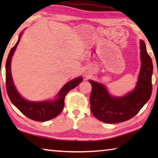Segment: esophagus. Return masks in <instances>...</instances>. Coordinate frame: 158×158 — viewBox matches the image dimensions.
Segmentation results:
<instances>
[{"instance_id":"esophagus-1","label":"esophagus","mask_w":158,"mask_h":158,"mask_svg":"<svg viewBox=\"0 0 158 158\" xmlns=\"http://www.w3.org/2000/svg\"><path fill=\"white\" fill-rule=\"evenodd\" d=\"M84 75H85V76H87V75H88V72H86V71H85V72H84Z\"/></svg>"}]
</instances>
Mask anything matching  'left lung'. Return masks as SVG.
<instances>
[{
    "mask_svg": "<svg viewBox=\"0 0 158 158\" xmlns=\"http://www.w3.org/2000/svg\"><path fill=\"white\" fill-rule=\"evenodd\" d=\"M141 66L135 89L123 97H114L105 85L89 80L92 85L90 110L96 118L106 123L126 121L137 114L149 100L152 93L153 63L145 42L140 41Z\"/></svg>",
    "mask_w": 158,
    "mask_h": 158,
    "instance_id": "left-lung-1",
    "label": "left lung"
}]
</instances>
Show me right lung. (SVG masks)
I'll list each match as a JSON object with an SVG mask.
<instances>
[{
    "label": "right lung",
    "mask_w": 158,
    "mask_h": 158,
    "mask_svg": "<svg viewBox=\"0 0 158 158\" xmlns=\"http://www.w3.org/2000/svg\"><path fill=\"white\" fill-rule=\"evenodd\" d=\"M21 33L19 35L18 41L9 53L5 65V79H6V90L7 95L12 103L30 119L35 121H47L56 117L63 111L65 105V98L69 90L77 86L83 81L82 77H77L67 83L60 89L56 95L55 100L31 102L25 100L21 97L15 86L11 74V60L13 53L20 41Z\"/></svg>",
    "instance_id": "1"
}]
</instances>
